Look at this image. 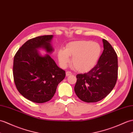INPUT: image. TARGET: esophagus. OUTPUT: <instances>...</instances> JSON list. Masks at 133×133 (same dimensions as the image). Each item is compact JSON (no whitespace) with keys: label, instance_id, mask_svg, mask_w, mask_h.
Listing matches in <instances>:
<instances>
[{"label":"esophagus","instance_id":"1","mask_svg":"<svg viewBox=\"0 0 133 133\" xmlns=\"http://www.w3.org/2000/svg\"><path fill=\"white\" fill-rule=\"evenodd\" d=\"M66 75L67 76H70V75H72V73H71V72H70V71H67V72H66Z\"/></svg>","mask_w":133,"mask_h":133}]
</instances>
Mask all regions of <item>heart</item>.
Instances as JSON below:
<instances>
[{
  "instance_id": "1",
  "label": "heart",
  "mask_w": 133,
  "mask_h": 133,
  "mask_svg": "<svg viewBox=\"0 0 133 133\" xmlns=\"http://www.w3.org/2000/svg\"><path fill=\"white\" fill-rule=\"evenodd\" d=\"M99 44L91 41H75L67 44L65 50L61 49L58 57L61 65L66 67L70 62L75 69L81 72L92 70L97 64L101 55Z\"/></svg>"
}]
</instances>
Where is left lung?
<instances>
[{
    "mask_svg": "<svg viewBox=\"0 0 133 133\" xmlns=\"http://www.w3.org/2000/svg\"><path fill=\"white\" fill-rule=\"evenodd\" d=\"M104 50L93 69L76 75L74 91L81 100L95 103L103 99L115 87L118 76V59L116 51L103 39Z\"/></svg>",
    "mask_w": 133,
    "mask_h": 133,
    "instance_id": "obj_1",
    "label": "left lung"
}]
</instances>
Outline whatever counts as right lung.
Wrapping results in <instances>:
<instances>
[{"instance_id":"right-lung-1","label":"right lung","mask_w":133,"mask_h":133,"mask_svg":"<svg viewBox=\"0 0 133 133\" xmlns=\"http://www.w3.org/2000/svg\"><path fill=\"white\" fill-rule=\"evenodd\" d=\"M52 35L38 36L27 41L18 49L14 60V82L18 91L26 99L36 103L50 100L65 71L58 67L49 54L54 51ZM44 49V56L38 50Z\"/></svg>"}]
</instances>
